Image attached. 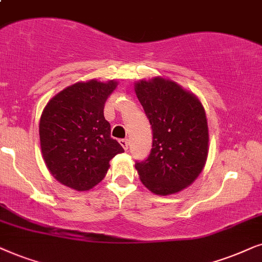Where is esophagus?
<instances>
[{
  "label": "esophagus",
  "mask_w": 262,
  "mask_h": 262,
  "mask_svg": "<svg viewBox=\"0 0 262 262\" xmlns=\"http://www.w3.org/2000/svg\"><path fill=\"white\" fill-rule=\"evenodd\" d=\"M118 142H120V145L122 146V147H123L125 151H127V149H128V140H127V139H120Z\"/></svg>",
  "instance_id": "1"
}]
</instances>
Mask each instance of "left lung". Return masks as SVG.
Here are the masks:
<instances>
[{
	"mask_svg": "<svg viewBox=\"0 0 262 262\" xmlns=\"http://www.w3.org/2000/svg\"><path fill=\"white\" fill-rule=\"evenodd\" d=\"M134 90L153 133L151 153L135 169L152 193H179L206 164L210 138L204 106L193 92L162 76L137 81Z\"/></svg>",
	"mask_w": 262,
	"mask_h": 262,
	"instance_id": "1",
	"label": "left lung"
}]
</instances>
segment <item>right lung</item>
<instances>
[{
  "mask_svg": "<svg viewBox=\"0 0 262 262\" xmlns=\"http://www.w3.org/2000/svg\"><path fill=\"white\" fill-rule=\"evenodd\" d=\"M116 80L92 79L66 87L45 105L39 122L40 148L55 180L78 191L92 189L122 146L110 137L104 105Z\"/></svg>",
  "mask_w": 262,
  "mask_h": 262,
  "instance_id": "right-lung-1",
  "label": "right lung"
}]
</instances>
